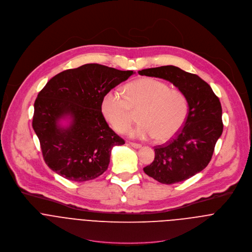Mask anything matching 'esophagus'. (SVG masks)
Masks as SVG:
<instances>
[{
  "mask_svg": "<svg viewBox=\"0 0 252 252\" xmlns=\"http://www.w3.org/2000/svg\"><path fill=\"white\" fill-rule=\"evenodd\" d=\"M129 145L135 149H140L142 147L141 144H138V143H133V142H129Z\"/></svg>",
  "mask_w": 252,
  "mask_h": 252,
  "instance_id": "esophagus-1",
  "label": "esophagus"
}]
</instances>
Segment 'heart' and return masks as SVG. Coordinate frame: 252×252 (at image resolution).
Listing matches in <instances>:
<instances>
[{
	"instance_id": "b5f03b06",
	"label": "heart",
	"mask_w": 252,
	"mask_h": 252,
	"mask_svg": "<svg viewBox=\"0 0 252 252\" xmlns=\"http://www.w3.org/2000/svg\"><path fill=\"white\" fill-rule=\"evenodd\" d=\"M101 112L117 133H125L136 119L141 121L130 134L134 138H156L165 142L183 127L188 115V101L183 93L170 89L163 81L143 78L128 84L125 96L107 92L101 100Z\"/></svg>"
}]
</instances>
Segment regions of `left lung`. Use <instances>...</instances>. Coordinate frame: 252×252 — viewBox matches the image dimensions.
Masks as SVG:
<instances>
[{
	"label": "left lung",
	"instance_id": "left-lung-1",
	"mask_svg": "<svg viewBox=\"0 0 252 252\" xmlns=\"http://www.w3.org/2000/svg\"><path fill=\"white\" fill-rule=\"evenodd\" d=\"M173 84L187 98V119L174 138L155 147V159L144 167L149 176L163 184L184 181L202 171L210 162L222 133L221 106L211 87L197 75L175 66L139 71Z\"/></svg>",
	"mask_w": 252,
	"mask_h": 252
}]
</instances>
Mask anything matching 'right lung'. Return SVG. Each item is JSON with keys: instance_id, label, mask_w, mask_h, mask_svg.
<instances>
[{"instance_id": "add662e5", "label": "right lung", "mask_w": 252, "mask_h": 252, "mask_svg": "<svg viewBox=\"0 0 252 252\" xmlns=\"http://www.w3.org/2000/svg\"><path fill=\"white\" fill-rule=\"evenodd\" d=\"M133 71L86 64L63 71L40 91L34 102L32 127L46 164L72 181L84 182L108 167L111 150L125 141L101 112L104 94L126 81ZM70 119L66 127L62 119Z\"/></svg>"}]
</instances>
